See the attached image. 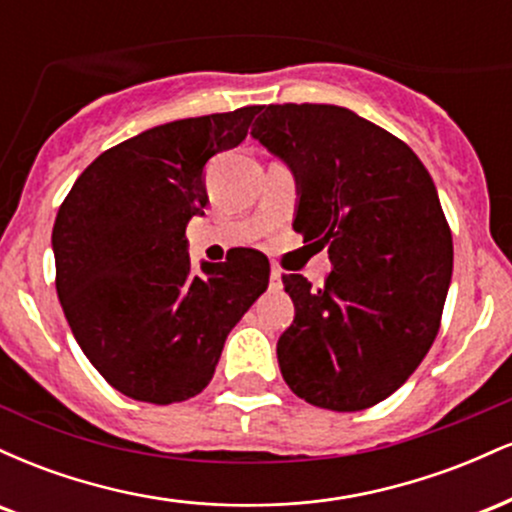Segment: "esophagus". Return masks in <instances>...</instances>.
<instances>
[{
	"label": "esophagus",
	"instance_id": "esophagus-1",
	"mask_svg": "<svg viewBox=\"0 0 512 512\" xmlns=\"http://www.w3.org/2000/svg\"><path fill=\"white\" fill-rule=\"evenodd\" d=\"M269 284H272V289H279V286H281V269L279 267H272V274H269Z\"/></svg>",
	"mask_w": 512,
	"mask_h": 512
}]
</instances>
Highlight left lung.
Returning a JSON list of instances; mask_svg holds the SVG:
<instances>
[{"mask_svg": "<svg viewBox=\"0 0 512 512\" xmlns=\"http://www.w3.org/2000/svg\"><path fill=\"white\" fill-rule=\"evenodd\" d=\"M252 137L298 178L293 231L327 248L313 289L284 274L296 305L279 337L293 395L332 411L383 402L419 368L440 330L452 233L431 175L387 129L339 105H264Z\"/></svg>", "mask_w": 512, "mask_h": 512, "instance_id": "8db88e82", "label": "left lung"}]
</instances>
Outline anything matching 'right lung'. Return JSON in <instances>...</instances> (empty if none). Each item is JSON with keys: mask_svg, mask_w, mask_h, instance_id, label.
Instances as JSON below:
<instances>
[{"mask_svg": "<svg viewBox=\"0 0 512 512\" xmlns=\"http://www.w3.org/2000/svg\"><path fill=\"white\" fill-rule=\"evenodd\" d=\"M260 105L187 117L103 151L64 197L52 228L62 310L93 368L122 395L173 404L209 385L223 342L269 284V260L187 255L204 214V166L248 137Z\"/></svg>", "mask_w": 512, "mask_h": 512, "instance_id": "add662e5", "label": "right lung"}]
</instances>
